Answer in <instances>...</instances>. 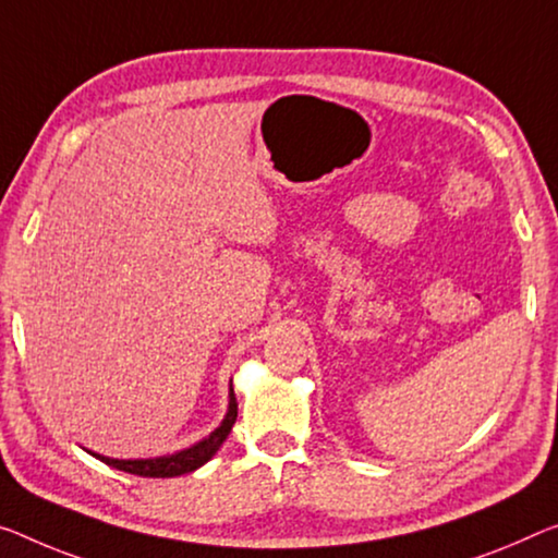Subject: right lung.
<instances>
[{
    "label": "right lung",
    "mask_w": 558,
    "mask_h": 558,
    "mask_svg": "<svg viewBox=\"0 0 558 558\" xmlns=\"http://www.w3.org/2000/svg\"><path fill=\"white\" fill-rule=\"evenodd\" d=\"M234 422H236V397H234V389H229V409H227L225 422L214 428L207 439L194 444V447L177 451V453H169V457H157V459H109V457H101V453H94V457L119 471H126V474L149 476V478L182 476V474H190V471L207 464L214 453L219 451L221 444L227 441V436L231 432V426H234Z\"/></svg>",
    "instance_id": "1"
}]
</instances>
